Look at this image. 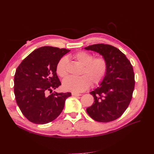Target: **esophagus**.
<instances>
[{"mask_svg": "<svg viewBox=\"0 0 154 154\" xmlns=\"http://www.w3.org/2000/svg\"><path fill=\"white\" fill-rule=\"evenodd\" d=\"M72 96H81V94H79V93H76V92H72Z\"/></svg>", "mask_w": 154, "mask_h": 154, "instance_id": "34e87169", "label": "esophagus"}]
</instances>
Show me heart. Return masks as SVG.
<instances>
[{"instance_id":"b5f03b06","label":"heart","mask_w":154,"mask_h":154,"mask_svg":"<svg viewBox=\"0 0 154 154\" xmlns=\"http://www.w3.org/2000/svg\"><path fill=\"white\" fill-rule=\"evenodd\" d=\"M76 61L83 66L80 77H68L63 80L62 87L64 90L73 92H80L92 85H99L104 80L107 72V62L103 57L94 58L91 53L80 51L74 55ZM56 72L61 78L67 75V58L62 57L56 67Z\"/></svg>"}]
</instances>
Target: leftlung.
Listing matches in <instances>:
<instances>
[{
    "mask_svg": "<svg viewBox=\"0 0 154 154\" xmlns=\"http://www.w3.org/2000/svg\"><path fill=\"white\" fill-rule=\"evenodd\" d=\"M85 49L100 54L108 66L100 86L90 92L94 103L88 107L87 112L96 122H112L123 114L132 100L135 86L132 66L122 51L112 45L97 44Z\"/></svg>",
    "mask_w": 154,
    "mask_h": 154,
    "instance_id": "left-lung-1",
    "label": "left lung"
}]
</instances>
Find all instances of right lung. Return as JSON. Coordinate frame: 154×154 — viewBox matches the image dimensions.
Returning <instances> with one entry per match:
<instances>
[{"label": "right lung", "instance_id": "obj_1", "mask_svg": "<svg viewBox=\"0 0 154 154\" xmlns=\"http://www.w3.org/2000/svg\"><path fill=\"white\" fill-rule=\"evenodd\" d=\"M70 50L51 46L35 49L17 67L14 93L22 113L31 122L46 124L62 112L71 92H52L61 85L56 72L59 60Z\"/></svg>", "mask_w": 154, "mask_h": 154}]
</instances>
